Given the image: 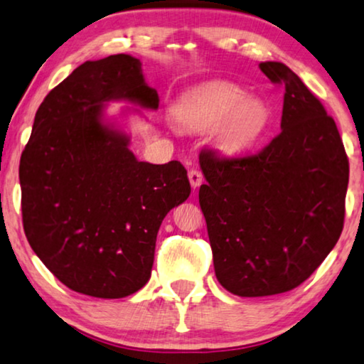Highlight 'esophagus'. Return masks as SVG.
Returning a JSON list of instances; mask_svg holds the SVG:
<instances>
[{
  "instance_id": "1",
  "label": "esophagus",
  "mask_w": 364,
  "mask_h": 364,
  "mask_svg": "<svg viewBox=\"0 0 364 364\" xmlns=\"http://www.w3.org/2000/svg\"><path fill=\"white\" fill-rule=\"evenodd\" d=\"M188 178H189V183H191L193 188H198V186H200V183H203V173L196 170V168L189 170Z\"/></svg>"
}]
</instances>
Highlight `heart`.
I'll use <instances>...</instances> for the list:
<instances>
[{
	"mask_svg": "<svg viewBox=\"0 0 364 364\" xmlns=\"http://www.w3.org/2000/svg\"><path fill=\"white\" fill-rule=\"evenodd\" d=\"M178 122L189 130H209V142L224 156L252 150L267 132L269 107L229 81H210L188 90L175 105Z\"/></svg>",
	"mask_w": 364,
	"mask_h": 364,
	"instance_id": "heart-1",
	"label": "heart"
}]
</instances>
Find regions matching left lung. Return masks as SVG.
Segmentation results:
<instances>
[{
	"label": "left lung",
	"instance_id": "left-lung-1",
	"mask_svg": "<svg viewBox=\"0 0 364 364\" xmlns=\"http://www.w3.org/2000/svg\"><path fill=\"white\" fill-rule=\"evenodd\" d=\"M259 70L284 85L279 135L257 155H199L217 281L242 297L291 291L321 267L343 230L350 175L322 102L284 63L262 62Z\"/></svg>",
	"mask_w": 364,
	"mask_h": 364
}]
</instances>
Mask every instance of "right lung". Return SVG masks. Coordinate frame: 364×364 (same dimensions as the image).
Instances as JSON below:
<instances>
[{"label": "right lung", "instance_id": "1", "mask_svg": "<svg viewBox=\"0 0 364 364\" xmlns=\"http://www.w3.org/2000/svg\"><path fill=\"white\" fill-rule=\"evenodd\" d=\"M111 101L159 109L139 58L117 53L75 68L37 109L19 164L32 250L70 289L101 299L147 284L161 220L191 193L180 161L135 159L129 135L106 119Z\"/></svg>", "mask_w": 364, "mask_h": 364}]
</instances>
